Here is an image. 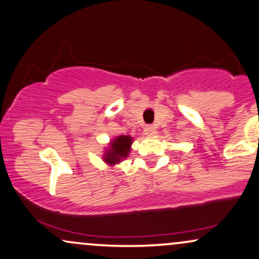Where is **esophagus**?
<instances>
[{"instance_id": "1", "label": "esophagus", "mask_w": 259, "mask_h": 259, "mask_svg": "<svg viewBox=\"0 0 259 259\" xmlns=\"http://www.w3.org/2000/svg\"><path fill=\"white\" fill-rule=\"evenodd\" d=\"M144 132L146 135H153V134H156V127H154V125H146Z\"/></svg>"}]
</instances>
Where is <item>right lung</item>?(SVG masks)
I'll use <instances>...</instances> for the list:
<instances>
[{
    "mask_svg": "<svg viewBox=\"0 0 259 259\" xmlns=\"http://www.w3.org/2000/svg\"><path fill=\"white\" fill-rule=\"evenodd\" d=\"M132 138L126 135H121L119 138L114 139L111 144V148L105 154V160L109 164L119 163L121 158H125L130 152L132 146Z\"/></svg>",
    "mask_w": 259,
    "mask_h": 259,
    "instance_id": "add662e5",
    "label": "right lung"
}]
</instances>
